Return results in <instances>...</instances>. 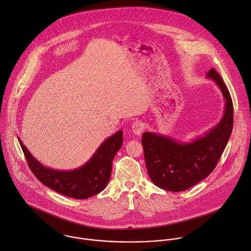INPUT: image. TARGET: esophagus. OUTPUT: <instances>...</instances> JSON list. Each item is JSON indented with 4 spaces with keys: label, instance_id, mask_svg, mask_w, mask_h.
I'll list each match as a JSON object with an SVG mask.
<instances>
[{
    "label": "esophagus",
    "instance_id": "esophagus-1",
    "mask_svg": "<svg viewBox=\"0 0 251 251\" xmlns=\"http://www.w3.org/2000/svg\"><path fill=\"white\" fill-rule=\"evenodd\" d=\"M144 129H145V126H144V124H143L142 122H140V121H136V122H134L133 125H132V131H133V133L136 134V135H141L142 132L144 131Z\"/></svg>",
    "mask_w": 251,
    "mask_h": 251
}]
</instances>
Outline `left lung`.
Returning a JSON list of instances; mask_svg holds the SVG:
<instances>
[{
  "instance_id": "obj_1",
  "label": "left lung",
  "mask_w": 251,
  "mask_h": 251,
  "mask_svg": "<svg viewBox=\"0 0 251 251\" xmlns=\"http://www.w3.org/2000/svg\"><path fill=\"white\" fill-rule=\"evenodd\" d=\"M206 77L217 83L225 100L224 115L215 127L192 142H180L152 132L142 135L149 176L163 190L184 191L205 179L215 170L230 137L233 106L229 92L214 68Z\"/></svg>"
}]
</instances>
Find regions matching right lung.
<instances>
[{
  "mask_svg": "<svg viewBox=\"0 0 251 251\" xmlns=\"http://www.w3.org/2000/svg\"><path fill=\"white\" fill-rule=\"evenodd\" d=\"M29 168L36 178L54 191L75 199H87L99 194L111 176L112 161L123 144V132L119 130L101 143L94 155L78 169L57 171L40 163L19 138Z\"/></svg>",
  "mask_w": 251,
  "mask_h": 251,
  "instance_id": "right-lung-1",
  "label": "right lung"
}]
</instances>
